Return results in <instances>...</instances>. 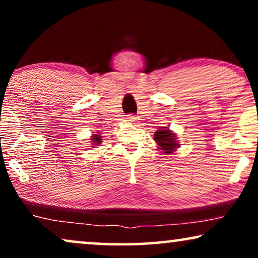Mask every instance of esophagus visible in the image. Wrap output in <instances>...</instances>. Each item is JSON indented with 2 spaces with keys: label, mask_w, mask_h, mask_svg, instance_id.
<instances>
[{
  "label": "esophagus",
  "mask_w": 258,
  "mask_h": 258,
  "mask_svg": "<svg viewBox=\"0 0 258 258\" xmlns=\"http://www.w3.org/2000/svg\"><path fill=\"white\" fill-rule=\"evenodd\" d=\"M127 120H128V121H135L136 116L135 115H128V116H127Z\"/></svg>",
  "instance_id": "obj_1"
}]
</instances>
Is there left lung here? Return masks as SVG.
I'll list each match as a JSON object with an SVG mask.
<instances>
[{
  "label": "left lung",
  "instance_id": "1",
  "mask_svg": "<svg viewBox=\"0 0 258 258\" xmlns=\"http://www.w3.org/2000/svg\"><path fill=\"white\" fill-rule=\"evenodd\" d=\"M155 140L159 146V150L164 151V153H172V151H175V149H177L180 145L176 140L174 133L165 127L162 131L155 132Z\"/></svg>",
  "mask_w": 258,
  "mask_h": 258
}]
</instances>
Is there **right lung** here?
<instances>
[{
    "mask_svg": "<svg viewBox=\"0 0 258 258\" xmlns=\"http://www.w3.org/2000/svg\"><path fill=\"white\" fill-rule=\"evenodd\" d=\"M91 140H93V143H94V144H95V145L100 144V143H101V136H99V135H94L93 138H91Z\"/></svg>",
    "mask_w": 258,
    "mask_h": 258,
    "instance_id": "add662e5",
    "label": "right lung"
}]
</instances>
